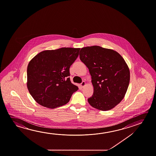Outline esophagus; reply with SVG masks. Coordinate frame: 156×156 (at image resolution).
<instances>
[{"mask_svg":"<svg viewBox=\"0 0 156 156\" xmlns=\"http://www.w3.org/2000/svg\"><path fill=\"white\" fill-rule=\"evenodd\" d=\"M80 85H81V87H85V85H86V83H85L84 81H83V82H82V83L80 84Z\"/></svg>","mask_w":156,"mask_h":156,"instance_id":"obj_1","label":"esophagus"}]
</instances>
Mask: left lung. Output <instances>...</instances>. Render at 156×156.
Instances as JSON below:
<instances>
[{"label": "left lung", "mask_w": 156, "mask_h": 156, "mask_svg": "<svg viewBox=\"0 0 156 156\" xmlns=\"http://www.w3.org/2000/svg\"><path fill=\"white\" fill-rule=\"evenodd\" d=\"M79 56L91 76L94 94L88 98L89 103L102 111L115 107L129 83V69L125 60L117 51L98 46L82 48Z\"/></svg>", "instance_id": "8db88e82"}]
</instances>
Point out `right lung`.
<instances>
[{"mask_svg":"<svg viewBox=\"0 0 156 156\" xmlns=\"http://www.w3.org/2000/svg\"><path fill=\"white\" fill-rule=\"evenodd\" d=\"M80 48H61L37 54L27 68V87L39 105L54 109L69 102L78 90L72 83L69 68L77 59Z\"/></svg>","mask_w":156,"mask_h":156,"instance_id":"right-lung-1","label":"right lung"}]
</instances>
